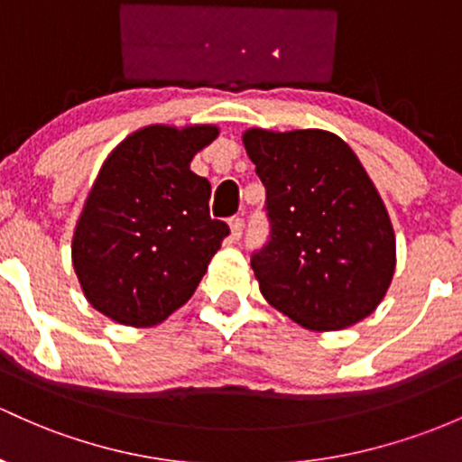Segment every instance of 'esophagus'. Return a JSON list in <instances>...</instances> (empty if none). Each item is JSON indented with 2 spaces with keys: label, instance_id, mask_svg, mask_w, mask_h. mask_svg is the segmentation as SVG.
<instances>
[{
  "label": "esophagus",
  "instance_id": "1",
  "mask_svg": "<svg viewBox=\"0 0 462 462\" xmlns=\"http://www.w3.org/2000/svg\"><path fill=\"white\" fill-rule=\"evenodd\" d=\"M229 226H231V237H233V240H240L242 233H245V220H242V217H231Z\"/></svg>",
  "mask_w": 462,
  "mask_h": 462
}]
</instances>
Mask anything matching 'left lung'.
Masks as SVG:
<instances>
[{
  "mask_svg": "<svg viewBox=\"0 0 462 462\" xmlns=\"http://www.w3.org/2000/svg\"><path fill=\"white\" fill-rule=\"evenodd\" d=\"M269 240L251 266L269 304L309 330H341L379 306L394 275L388 211L355 152L321 130H249Z\"/></svg>",
  "mask_w": 462,
  "mask_h": 462,
  "instance_id": "obj_1",
  "label": "left lung"
}]
</instances>
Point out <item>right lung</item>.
<instances>
[{"mask_svg": "<svg viewBox=\"0 0 462 462\" xmlns=\"http://www.w3.org/2000/svg\"><path fill=\"white\" fill-rule=\"evenodd\" d=\"M217 127L152 125L103 162L72 240L88 301L125 326H156L180 309L229 236L209 216L211 185L189 170Z\"/></svg>", "mask_w": 462, "mask_h": 462, "instance_id": "obj_1", "label": "right lung"}]
</instances>
